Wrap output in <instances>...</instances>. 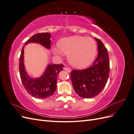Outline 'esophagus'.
<instances>
[{
	"label": "esophagus",
	"instance_id": "1",
	"mask_svg": "<svg viewBox=\"0 0 134 134\" xmlns=\"http://www.w3.org/2000/svg\"><path fill=\"white\" fill-rule=\"evenodd\" d=\"M64 70L67 71L68 72H70V71H71L70 69L69 68H67V67H64Z\"/></svg>",
	"mask_w": 134,
	"mask_h": 134
}]
</instances>
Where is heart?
<instances>
[{
    "label": "heart",
    "instance_id": "b5f03b06",
    "mask_svg": "<svg viewBox=\"0 0 134 134\" xmlns=\"http://www.w3.org/2000/svg\"><path fill=\"white\" fill-rule=\"evenodd\" d=\"M52 51L56 55L60 56L62 52L68 55V60L76 68L88 66L94 60L97 53V44L91 37L73 36L60 39L58 47H54Z\"/></svg>",
    "mask_w": 134,
    "mask_h": 134
}]
</instances>
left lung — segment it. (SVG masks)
I'll use <instances>...</instances> for the list:
<instances>
[{
  "instance_id": "1",
  "label": "left lung",
  "mask_w": 134,
  "mask_h": 134,
  "mask_svg": "<svg viewBox=\"0 0 134 134\" xmlns=\"http://www.w3.org/2000/svg\"><path fill=\"white\" fill-rule=\"evenodd\" d=\"M98 54L92 65L83 70L70 72L72 86L81 97L90 98L98 95L106 86L109 73V60L107 49L102 42L95 38Z\"/></svg>"
}]
</instances>
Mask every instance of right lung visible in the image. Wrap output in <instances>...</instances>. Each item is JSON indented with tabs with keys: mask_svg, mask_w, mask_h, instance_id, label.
Listing matches in <instances>:
<instances>
[{
	"mask_svg": "<svg viewBox=\"0 0 134 134\" xmlns=\"http://www.w3.org/2000/svg\"><path fill=\"white\" fill-rule=\"evenodd\" d=\"M51 34L40 33L35 34L28 39L25 45L29 43H38L49 49L51 47ZM24 46L19 58V70L22 83L25 90L32 97L36 98H46L53 95L56 89L57 77L63 70L62 64L48 65L42 76L38 78H32L26 71L23 60Z\"/></svg>",
	"mask_w": 134,
	"mask_h": 134,
	"instance_id": "1",
	"label": "right lung"
}]
</instances>
